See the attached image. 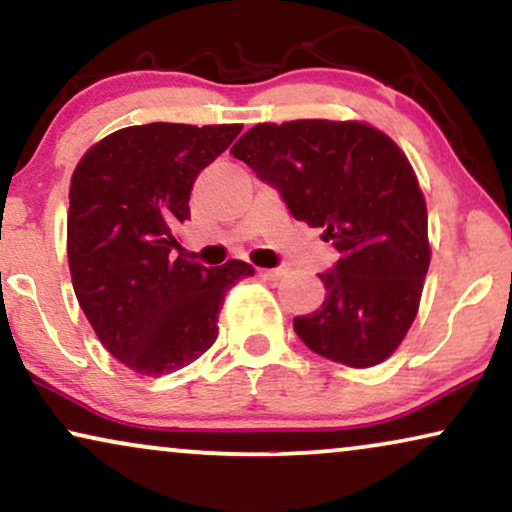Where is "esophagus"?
Segmentation results:
<instances>
[{"instance_id":"34e87169","label":"esophagus","mask_w":512,"mask_h":512,"mask_svg":"<svg viewBox=\"0 0 512 512\" xmlns=\"http://www.w3.org/2000/svg\"><path fill=\"white\" fill-rule=\"evenodd\" d=\"M257 274L262 278H267V281H276V278H281L285 274V269L276 267V269H257Z\"/></svg>"}]
</instances>
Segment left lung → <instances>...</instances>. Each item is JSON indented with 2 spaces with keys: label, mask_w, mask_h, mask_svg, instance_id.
Masks as SVG:
<instances>
[{
  "label": "left lung",
  "mask_w": 512,
  "mask_h": 512,
  "mask_svg": "<svg viewBox=\"0 0 512 512\" xmlns=\"http://www.w3.org/2000/svg\"><path fill=\"white\" fill-rule=\"evenodd\" d=\"M231 154L339 252L318 274L325 302L292 323L297 337L349 367L386 360L417 316L431 264L426 203L407 156L377 128L327 119L257 124Z\"/></svg>",
  "instance_id": "obj_1"
}]
</instances>
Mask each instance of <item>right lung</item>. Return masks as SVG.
Segmentation results:
<instances>
[{
  "label": "right lung",
  "instance_id": "obj_1",
  "mask_svg": "<svg viewBox=\"0 0 512 512\" xmlns=\"http://www.w3.org/2000/svg\"><path fill=\"white\" fill-rule=\"evenodd\" d=\"M238 124H145L107 135L72 175L67 257L74 295L102 346L133 372L161 377L217 339L224 295L255 269H206L182 257L173 231L189 220L196 177Z\"/></svg>",
  "mask_w": 512,
  "mask_h": 512
}]
</instances>
